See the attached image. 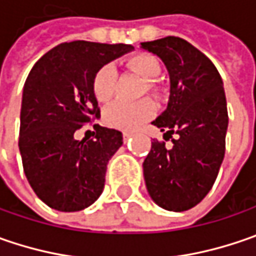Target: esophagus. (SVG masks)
<instances>
[{"instance_id":"obj_1","label":"esophagus","mask_w":256,"mask_h":256,"mask_svg":"<svg viewBox=\"0 0 256 256\" xmlns=\"http://www.w3.org/2000/svg\"><path fill=\"white\" fill-rule=\"evenodd\" d=\"M133 136V133H130V132H123V138H124V140H128V138H132Z\"/></svg>"}]
</instances>
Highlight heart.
<instances>
[{"label":"heart","mask_w":256,"mask_h":256,"mask_svg":"<svg viewBox=\"0 0 256 256\" xmlns=\"http://www.w3.org/2000/svg\"><path fill=\"white\" fill-rule=\"evenodd\" d=\"M128 67L133 72H136L142 78L148 82V88L150 92L156 90V82L162 74V67L159 60L148 52L136 54L128 60ZM117 72L113 64H104L96 72L92 90L96 100L98 103H108L116 92ZM156 113V104L150 98H143L136 103L117 102L110 106L104 113V120L110 128L120 130H134L144 122L150 120Z\"/></svg>","instance_id":"b5f03b06"}]
</instances>
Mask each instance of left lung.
<instances>
[{
    "mask_svg": "<svg viewBox=\"0 0 256 256\" xmlns=\"http://www.w3.org/2000/svg\"><path fill=\"white\" fill-rule=\"evenodd\" d=\"M160 57L170 77L168 108L153 124L172 138L173 146L153 140L143 162L148 192L173 212L196 206L216 180L225 156L228 108L224 83L214 62L190 42L164 37L142 42Z\"/></svg>",
    "mask_w": 256,
    "mask_h": 256,
    "instance_id": "1",
    "label": "left lung"
}]
</instances>
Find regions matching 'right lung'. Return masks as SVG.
Returning <instances> with one entry per match:
<instances>
[{
    "instance_id": "right-lung-1",
    "label": "right lung",
    "mask_w": 256,
    "mask_h": 256,
    "mask_svg": "<svg viewBox=\"0 0 256 256\" xmlns=\"http://www.w3.org/2000/svg\"><path fill=\"white\" fill-rule=\"evenodd\" d=\"M133 50L128 44L62 42L46 52L28 74L21 104L18 148L28 184L52 209L77 212L103 192L107 163L123 144L118 130L100 118L92 82L96 72ZM93 124V140L75 132Z\"/></svg>"
}]
</instances>
